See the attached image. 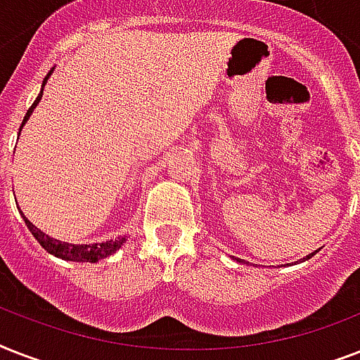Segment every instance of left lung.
<instances>
[{"mask_svg":"<svg viewBox=\"0 0 360 360\" xmlns=\"http://www.w3.org/2000/svg\"><path fill=\"white\" fill-rule=\"evenodd\" d=\"M307 257H310V256H307Z\"/></svg>","mask_w":360,"mask_h":360,"instance_id":"1","label":"left lung"}]
</instances>
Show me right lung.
<instances>
[{
    "label": "right lung",
    "instance_id": "add662e5",
    "mask_svg": "<svg viewBox=\"0 0 360 360\" xmlns=\"http://www.w3.org/2000/svg\"><path fill=\"white\" fill-rule=\"evenodd\" d=\"M50 76V75H48ZM48 76L44 78V84H46ZM42 84V86H44ZM42 97V91L41 95L37 97V101L33 103V106H31L30 110H27V114H25L24 121H22V124L27 121V117L31 115V112H33V108H35L37 104H39V101H41ZM22 129V127H20ZM24 217V214H22ZM25 226L30 228V231L33 233V237H35L39 243H41V246L44 248V250H48L50 254H53V256L61 257V259H69V262H98V259H103V257H108L112 256L117 248H121V245H123L124 237H120V239H114V240H106V243H95V245H69V243H63V240H58V239H52V237H48L46 233H42L39 228H35V226L31 224L30 220L25 219Z\"/></svg>",
    "mask_w": 360,
    "mask_h": 360
}]
</instances>
